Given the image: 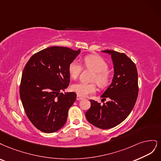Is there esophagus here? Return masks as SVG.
<instances>
[{"instance_id":"34e87169","label":"esophagus","mask_w":161,"mask_h":161,"mask_svg":"<svg viewBox=\"0 0 161 161\" xmlns=\"http://www.w3.org/2000/svg\"><path fill=\"white\" fill-rule=\"evenodd\" d=\"M76 99H77V100H82V99H83V97H80V96H77Z\"/></svg>"}]
</instances>
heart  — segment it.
<instances>
[{"label":"heart","mask_w":161,"mask_h":161,"mask_svg":"<svg viewBox=\"0 0 161 161\" xmlns=\"http://www.w3.org/2000/svg\"><path fill=\"white\" fill-rule=\"evenodd\" d=\"M84 64L86 68L95 71L92 80L97 83L100 87H106L110 81V74L108 71V65L106 61L97 55H88L84 59ZM82 67L77 60L72 61L69 64L68 71L71 78L76 79L80 74ZM72 91L80 96H87L94 94L96 86L94 84H86L79 82L71 86Z\"/></svg>","instance_id":"heart-1"}]
</instances>
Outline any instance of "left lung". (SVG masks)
I'll use <instances>...</instances> for the list:
<instances>
[{
	"label": "left lung",
	"mask_w": 161,
	"mask_h": 161,
	"mask_svg": "<svg viewBox=\"0 0 161 161\" xmlns=\"http://www.w3.org/2000/svg\"><path fill=\"white\" fill-rule=\"evenodd\" d=\"M111 55L114 76L110 85L101 96L100 103L90 100L91 107L86 113L87 121L101 129L116 126L128 116L135 105L138 94V72L136 65L124 53L112 50L102 51Z\"/></svg>",
	"instance_id": "left-lung-1"
}]
</instances>
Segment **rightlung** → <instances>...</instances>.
<instances>
[{
  "instance_id": "obj_1",
  "label": "right lung",
  "mask_w": 161,
  "mask_h": 161,
  "mask_svg": "<svg viewBox=\"0 0 161 161\" xmlns=\"http://www.w3.org/2000/svg\"><path fill=\"white\" fill-rule=\"evenodd\" d=\"M80 51L51 47L34 54L26 64L20 97L26 114L39 130L53 133L65 124L76 94L61 92L69 86V64Z\"/></svg>"
}]
</instances>
